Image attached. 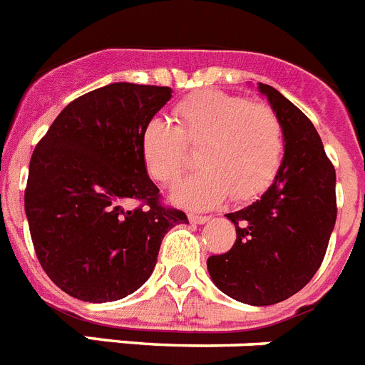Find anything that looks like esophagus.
Returning <instances> with one entry per match:
<instances>
[{
  "instance_id": "obj_1",
  "label": "esophagus",
  "mask_w": 365,
  "mask_h": 365,
  "mask_svg": "<svg viewBox=\"0 0 365 365\" xmlns=\"http://www.w3.org/2000/svg\"><path fill=\"white\" fill-rule=\"evenodd\" d=\"M207 220H210L207 215H195V213H189V222H191V225H204Z\"/></svg>"
}]
</instances>
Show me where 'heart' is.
I'll return each mask as SVG.
<instances>
[{
	"label": "heart",
	"mask_w": 365,
	"mask_h": 365,
	"mask_svg": "<svg viewBox=\"0 0 365 365\" xmlns=\"http://www.w3.org/2000/svg\"><path fill=\"white\" fill-rule=\"evenodd\" d=\"M174 120L154 116L140 133V158L161 183H173L189 165V148H200V170L178 183L173 200L206 210L228 198L252 200L274 180L284 154L280 116L263 102L222 91H202L174 107Z\"/></svg>",
	"instance_id": "b5f03b06"
}]
</instances>
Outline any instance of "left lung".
Here are the masks:
<instances>
[{
  "label": "left lung",
  "mask_w": 365,
  "mask_h": 365,
  "mask_svg": "<svg viewBox=\"0 0 365 365\" xmlns=\"http://www.w3.org/2000/svg\"><path fill=\"white\" fill-rule=\"evenodd\" d=\"M258 91L280 116L284 159L259 200L226 215L237 237L207 258V271L235 301L269 306L301 292L321 267L338 207L336 170L310 118L271 85Z\"/></svg>",
  "instance_id": "obj_1"
}]
</instances>
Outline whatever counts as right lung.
I'll use <instances>...</instances> for the list:
<instances>
[{
  "instance_id": "right-lung-1",
  "label": "right lung",
  "mask_w": 365,
  "mask_h": 365,
  "mask_svg": "<svg viewBox=\"0 0 365 365\" xmlns=\"http://www.w3.org/2000/svg\"><path fill=\"white\" fill-rule=\"evenodd\" d=\"M173 88L111 83L64 107L29 163L26 215L55 286L111 302L150 278L165 234L189 222L165 207L140 158V133ZM130 201L140 206L130 208Z\"/></svg>"
}]
</instances>
